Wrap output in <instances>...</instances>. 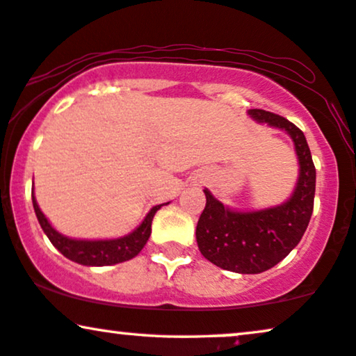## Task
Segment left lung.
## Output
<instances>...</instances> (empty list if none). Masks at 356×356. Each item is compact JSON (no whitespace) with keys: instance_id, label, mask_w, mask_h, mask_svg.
Wrapping results in <instances>:
<instances>
[{"instance_id":"1","label":"left lung","mask_w":356,"mask_h":356,"mask_svg":"<svg viewBox=\"0 0 356 356\" xmlns=\"http://www.w3.org/2000/svg\"><path fill=\"white\" fill-rule=\"evenodd\" d=\"M248 115L290 136L300 165L296 186L280 205L248 211L225 207L205 188L207 205L195 234L202 255L216 267L262 273L282 262L305 234L314 208L316 168L305 134L290 120L262 108H250Z\"/></svg>"}]
</instances>
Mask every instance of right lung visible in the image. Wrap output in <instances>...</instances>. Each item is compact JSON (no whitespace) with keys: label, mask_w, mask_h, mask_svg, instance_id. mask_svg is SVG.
Returning a JSON list of instances; mask_svg holds the SVG:
<instances>
[{"label":"right lung","mask_w":356,"mask_h":356,"mask_svg":"<svg viewBox=\"0 0 356 356\" xmlns=\"http://www.w3.org/2000/svg\"><path fill=\"white\" fill-rule=\"evenodd\" d=\"M32 203L37 220H39L42 229L50 239V243L65 255L66 259L73 260L76 264L86 265V267H106V265H115L127 262V260L136 257L140 250L148 243L151 234V222L156 211L164 205H156L148 211L145 220L140 222L138 227L122 238L113 239H74L58 233L47 216L42 213L39 203L35 200L34 188H32ZM169 203V202H168ZM165 203V205H168Z\"/></svg>","instance_id":"obj_1"}]
</instances>
